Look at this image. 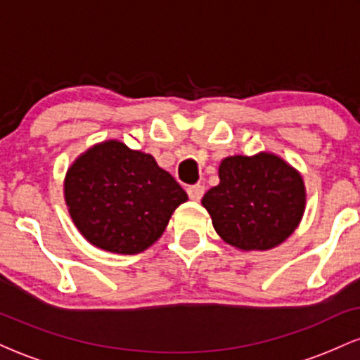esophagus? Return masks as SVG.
Returning a JSON list of instances; mask_svg holds the SVG:
<instances>
[{"instance_id": "obj_1", "label": "esophagus", "mask_w": 360, "mask_h": 360, "mask_svg": "<svg viewBox=\"0 0 360 360\" xmlns=\"http://www.w3.org/2000/svg\"><path fill=\"white\" fill-rule=\"evenodd\" d=\"M188 194L189 198H191L193 201H200L201 198H203L205 194V188L201 184H196V186H189L188 188Z\"/></svg>"}]
</instances>
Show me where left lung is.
<instances>
[{
	"label": "left lung",
	"mask_w": 360,
	"mask_h": 360,
	"mask_svg": "<svg viewBox=\"0 0 360 360\" xmlns=\"http://www.w3.org/2000/svg\"><path fill=\"white\" fill-rule=\"evenodd\" d=\"M218 177L201 205L225 243L243 252L269 250L298 229L307 188L300 171L283 157L272 152L225 157Z\"/></svg>",
	"instance_id": "1"
}]
</instances>
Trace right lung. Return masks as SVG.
Returning a JSON list of instances; mask_svg holds the SVG:
<instances>
[{"label":"right lung","mask_w":360,"mask_h":360,"mask_svg":"<svg viewBox=\"0 0 360 360\" xmlns=\"http://www.w3.org/2000/svg\"><path fill=\"white\" fill-rule=\"evenodd\" d=\"M64 200L91 245L134 255L159 240L188 194L150 154L131 150L120 140H105L82 152L68 169Z\"/></svg>","instance_id":"obj_1"}]
</instances>
